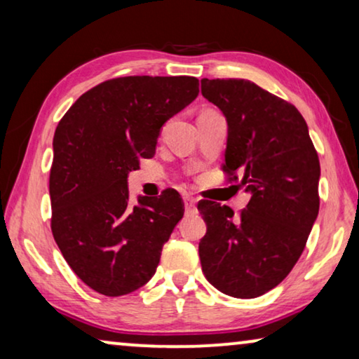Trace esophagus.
<instances>
[{"label": "esophagus", "mask_w": 359, "mask_h": 359, "mask_svg": "<svg viewBox=\"0 0 359 359\" xmlns=\"http://www.w3.org/2000/svg\"><path fill=\"white\" fill-rule=\"evenodd\" d=\"M184 205H185V210H187V213H195L196 211V200L194 198V196H190V195H187L185 198H184Z\"/></svg>", "instance_id": "1"}]
</instances>
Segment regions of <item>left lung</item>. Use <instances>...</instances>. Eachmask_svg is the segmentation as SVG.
Masks as SVG:
<instances>
[{
    "mask_svg": "<svg viewBox=\"0 0 359 359\" xmlns=\"http://www.w3.org/2000/svg\"><path fill=\"white\" fill-rule=\"evenodd\" d=\"M201 94L228 122L223 170L242 172L250 194L239 216L198 203L206 234L201 270L224 294L252 299L273 290L299 260L319 215V156L294 105L247 79H201Z\"/></svg>",
    "mask_w": 359,
    "mask_h": 359,
    "instance_id": "1",
    "label": "left lung"
}]
</instances>
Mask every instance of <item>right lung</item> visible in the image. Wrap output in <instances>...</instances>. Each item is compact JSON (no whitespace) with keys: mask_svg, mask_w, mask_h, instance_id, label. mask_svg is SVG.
Segmentation results:
<instances>
[{"mask_svg":"<svg viewBox=\"0 0 359 359\" xmlns=\"http://www.w3.org/2000/svg\"><path fill=\"white\" fill-rule=\"evenodd\" d=\"M198 95L194 76H125L89 89L60 120L50 169L52 232L90 290L123 296L151 280L184 216L174 189L130 205L128 172L156 153L161 127Z\"/></svg>","mask_w":359,"mask_h":359,"instance_id":"right-lung-1","label":"right lung"}]
</instances>
